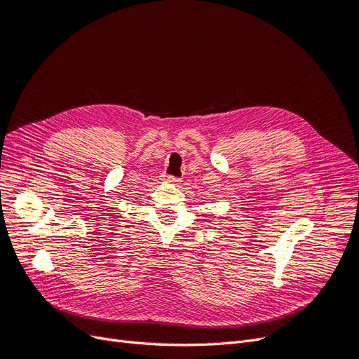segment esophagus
I'll return each mask as SVG.
<instances>
[{
	"label": "esophagus",
	"mask_w": 359,
	"mask_h": 359,
	"mask_svg": "<svg viewBox=\"0 0 359 359\" xmlns=\"http://www.w3.org/2000/svg\"><path fill=\"white\" fill-rule=\"evenodd\" d=\"M163 181H165V182H169V184H177V182H180V180H178V178H173V177H168V178H165Z\"/></svg>",
	"instance_id": "34e87169"
}]
</instances>
